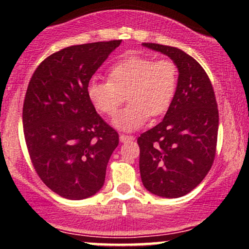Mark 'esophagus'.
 I'll list each match as a JSON object with an SVG mask.
<instances>
[{"mask_svg":"<svg viewBox=\"0 0 249 249\" xmlns=\"http://www.w3.org/2000/svg\"><path fill=\"white\" fill-rule=\"evenodd\" d=\"M119 139H121L122 142H128V141H134V137L133 136H126V134H121L119 136Z\"/></svg>","mask_w":249,"mask_h":249,"instance_id":"34e87169","label":"esophagus"}]
</instances>
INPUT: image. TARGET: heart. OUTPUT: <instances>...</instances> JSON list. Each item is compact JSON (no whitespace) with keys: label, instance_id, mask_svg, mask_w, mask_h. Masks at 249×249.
<instances>
[{"label":"heart","instance_id":"1","mask_svg":"<svg viewBox=\"0 0 249 249\" xmlns=\"http://www.w3.org/2000/svg\"><path fill=\"white\" fill-rule=\"evenodd\" d=\"M178 87V68L171 59L130 55L111 67L108 81L88 83L89 101L102 115L113 117L125 101L130 104L118 113L113 124L123 131H134L150 115H164Z\"/></svg>","mask_w":249,"mask_h":249}]
</instances>
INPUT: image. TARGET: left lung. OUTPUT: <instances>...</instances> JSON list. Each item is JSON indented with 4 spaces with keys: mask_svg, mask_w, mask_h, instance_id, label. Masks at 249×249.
<instances>
[{
    "mask_svg": "<svg viewBox=\"0 0 249 249\" xmlns=\"http://www.w3.org/2000/svg\"><path fill=\"white\" fill-rule=\"evenodd\" d=\"M176 63L178 87L162 122L137 139L145 188L164 198L194 190L212 167L216 152L219 111L206 71L182 50L142 43Z\"/></svg>",
    "mask_w": 249,
    "mask_h": 249,
    "instance_id": "left-lung-1",
    "label": "left lung"
}]
</instances>
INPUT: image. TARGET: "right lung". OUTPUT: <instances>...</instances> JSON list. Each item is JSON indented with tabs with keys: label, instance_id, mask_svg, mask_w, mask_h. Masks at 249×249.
<instances>
[{
	"label": "right lung",
	"instance_id": "1",
	"mask_svg": "<svg viewBox=\"0 0 249 249\" xmlns=\"http://www.w3.org/2000/svg\"><path fill=\"white\" fill-rule=\"evenodd\" d=\"M121 43L64 48L37 67L28 85L22 115L28 152L42 181L63 198H89L104 185L119 136L96 112L87 87Z\"/></svg>",
	"mask_w": 249,
	"mask_h": 249
}]
</instances>
